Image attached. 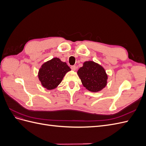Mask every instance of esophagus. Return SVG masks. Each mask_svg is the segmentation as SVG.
I'll list each match as a JSON object with an SVG mask.
<instances>
[{
    "label": "esophagus",
    "instance_id": "obj_1",
    "mask_svg": "<svg viewBox=\"0 0 146 146\" xmlns=\"http://www.w3.org/2000/svg\"><path fill=\"white\" fill-rule=\"evenodd\" d=\"M70 68H71V69L72 70H76V66H72L71 67H70Z\"/></svg>",
    "mask_w": 146,
    "mask_h": 146
}]
</instances>
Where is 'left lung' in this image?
I'll use <instances>...</instances> for the list:
<instances>
[{
	"label": "left lung",
	"instance_id": "8db88e82",
	"mask_svg": "<svg viewBox=\"0 0 146 146\" xmlns=\"http://www.w3.org/2000/svg\"><path fill=\"white\" fill-rule=\"evenodd\" d=\"M77 74L83 86L91 92L100 91L107 85L108 75L105 69L93 61H85Z\"/></svg>",
	"mask_w": 146,
	"mask_h": 146
}]
</instances>
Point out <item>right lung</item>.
Masks as SVG:
<instances>
[{"label": "right lung", "instance_id": "1", "mask_svg": "<svg viewBox=\"0 0 146 146\" xmlns=\"http://www.w3.org/2000/svg\"><path fill=\"white\" fill-rule=\"evenodd\" d=\"M70 70L66 62L55 57L41 65L38 76L41 85L47 90H52L58 87L66 74Z\"/></svg>", "mask_w": 146, "mask_h": 146}]
</instances>
